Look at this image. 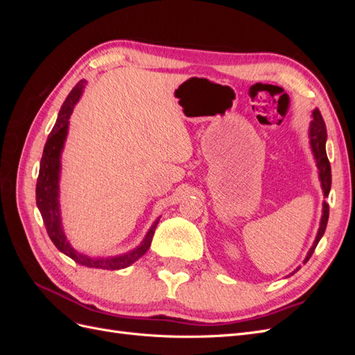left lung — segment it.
I'll return each instance as SVG.
<instances>
[{"mask_svg":"<svg viewBox=\"0 0 355 355\" xmlns=\"http://www.w3.org/2000/svg\"><path fill=\"white\" fill-rule=\"evenodd\" d=\"M308 135H309L311 151H313L315 164H317V168H318V179H320V184H321V189H323L324 197H329L330 187H331V170H330V163H329V158H327V154H326L327 130H326V124H324L323 116H321L318 108H315L313 111V121L309 123ZM327 220H329V204L326 201H323V210H321L320 228L317 231V235H315V240H314L313 245H311V249L308 250V253L305 256L304 263H306L309 261V257L313 256L318 241L324 235V231H326V227H327ZM299 270H300V266H297L296 270L290 275H293ZM290 275H287V277H290Z\"/></svg>","mask_w":355,"mask_h":355,"instance_id":"obj_1","label":"left lung"}]
</instances>
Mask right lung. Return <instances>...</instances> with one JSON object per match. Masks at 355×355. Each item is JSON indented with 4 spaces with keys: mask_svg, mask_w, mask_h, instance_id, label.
Masks as SVG:
<instances>
[{
    "mask_svg": "<svg viewBox=\"0 0 355 355\" xmlns=\"http://www.w3.org/2000/svg\"><path fill=\"white\" fill-rule=\"evenodd\" d=\"M85 84H87V81L81 80L71 90L67 101L63 102L59 111L56 124L47 137L37 179V206L42 216V220H44L49 237L53 241V244L58 247L59 252L69 256L71 259H73L77 263L89 268H98V270H123V268L135 263L139 257H142L148 252L161 216H158L154 220L141 244L132 250L115 256H89L75 250L69 240L67 239V234L63 231L62 225L59 202V180L62 168L60 157L63 146H65L67 142L71 114L75 108V105L81 99Z\"/></svg>",
    "mask_w": 355,
    "mask_h": 355,
    "instance_id": "1",
    "label": "right lung"
}]
</instances>
